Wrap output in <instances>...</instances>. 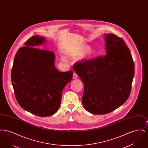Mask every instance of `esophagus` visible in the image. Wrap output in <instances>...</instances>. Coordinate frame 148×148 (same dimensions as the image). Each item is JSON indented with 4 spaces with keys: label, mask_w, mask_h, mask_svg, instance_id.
Returning <instances> with one entry per match:
<instances>
[{
    "label": "esophagus",
    "mask_w": 148,
    "mask_h": 148,
    "mask_svg": "<svg viewBox=\"0 0 148 148\" xmlns=\"http://www.w3.org/2000/svg\"><path fill=\"white\" fill-rule=\"evenodd\" d=\"M73 79H76V78H77V73H75L74 72L73 75Z\"/></svg>",
    "instance_id": "obj_1"
}]
</instances>
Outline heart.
<instances>
[{
  "label": "heart",
  "instance_id": "b5f03b06",
  "mask_svg": "<svg viewBox=\"0 0 148 148\" xmlns=\"http://www.w3.org/2000/svg\"><path fill=\"white\" fill-rule=\"evenodd\" d=\"M90 50V48L86 45H82L78 47L77 48H75V49L72 50L71 51V56H83L86 53H88ZM92 52L90 53V54H92Z\"/></svg>",
  "mask_w": 148,
  "mask_h": 148
}]
</instances>
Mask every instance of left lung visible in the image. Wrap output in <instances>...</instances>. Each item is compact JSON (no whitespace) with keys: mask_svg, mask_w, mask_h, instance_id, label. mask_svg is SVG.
<instances>
[{"mask_svg":"<svg viewBox=\"0 0 148 148\" xmlns=\"http://www.w3.org/2000/svg\"><path fill=\"white\" fill-rule=\"evenodd\" d=\"M106 54L74 64L84 84L83 105L94 114H106L122 106L129 98L134 75V63L124 40L106 35Z\"/></svg>","mask_w":148,"mask_h":148,"instance_id":"1","label":"left lung"}]
</instances>
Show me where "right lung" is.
<instances>
[{
    "instance_id": "right-lung-1",
    "label": "right lung",
    "mask_w": 148,
    "mask_h": 148,
    "mask_svg": "<svg viewBox=\"0 0 148 148\" xmlns=\"http://www.w3.org/2000/svg\"><path fill=\"white\" fill-rule=\"evenodd\" d=\"M45 41L38 35L29 38L16 52L11 71L18 103L23 109L41 117L58 111L64 88L73 74L56 69L54 53L35 48Z\"/></svg>"
}]
</instances>
